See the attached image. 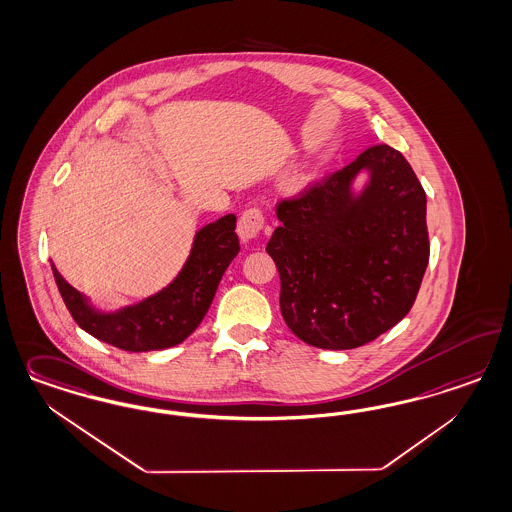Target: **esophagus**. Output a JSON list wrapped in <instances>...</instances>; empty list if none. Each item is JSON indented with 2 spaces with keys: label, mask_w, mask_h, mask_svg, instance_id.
Wrapping results in <instances>:
<instances>
[{
  "label": "esophagus",
  "mask_w": 512,
  "mask_h": 512,
  "mask_svg": "<svg viewBox=\"0 0 512 512\" xmlns=\"http://www.w3.org/2000/svg\"><path fill=\"white\" fill-rule=\"evenodd\" d=\"M265 216L264 211L260 207H250L247 209L239 222H237V233L243 241H250L254 237L260 235V231L264 230Z\"/></svg>",
  "instance_id": "esophagus-1"
}]
</instances>
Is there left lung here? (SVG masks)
I'll use <instances>...</instances> for the list:
<instances>
[{
	"mask_svg": "<svg viewBox=\"0 0 512 512\" xmlns=\"http://www.w3.org/2000/svg\"><path fill=\"white\" fill-rule=\"evenodd\" d=\"M372 175L360 197L351 181ZM267 252L281 275V313L307 345L348 350L411 311L429 262L426 192L399 150L375 145L277 205Z\"/></svg>",
	"mask_w": 512,
	"mask_h": 512,
	"instance_id": "obj_1",
	"label": "left lung"
}]
</instances>
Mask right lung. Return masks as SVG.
<instances>
[{"label": "right lung", "instance_id": "1", "mask_svg": "<svg viewBox=\"0 0 512 512\" xmlns=\"http://www.w3.org/2000/svg\"><path fill=\"white\" fill-rule=\"evenodd\" d=\"M235 220V216L226 215L201 228L179 277L156 296L118 313H96L52 265L67 311L84 331L128 352L179 345L209 311L224 271L239 252Z\"/></svg>", "mask_w": 512, "mask_h": 512}]
</instances>
